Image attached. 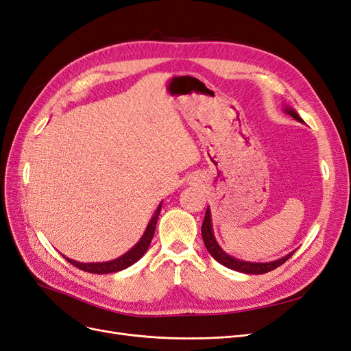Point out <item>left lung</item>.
I'll return each mask as SVG.
<instances>
[{"instance_id": "1", "label": "left lung", "mask_w": 351, "mask_h": 351, "mask_svg": "<svg viewBox=\"0 0 351 351\" xmlns=\"http://www.w3.org/2000/svg\"><path fill=\"white\" fill-rule=\"evenodd\" d=\"M284 111L287 114H290L294 120L304 123L300 115L297 114L293 108L290 107H284ZM202 239H204L205 243V247L208 249L209 254L212 258H214L217 262H219L221 265H224V267L232 269V271H237V272H243V274H267L269 271H274L275 268L281 267V265L289 261L293 256V252H290L289 254H285V256L277 259V261H272V262H247V261H241L237 259L234 256H231V254L226 253L224 250L221 249V246L218 244L215 236H214V230H212V219H210V209L209 206L206 208V214H205V219H204V224H202Z\"/></svg>"}]
</instances>
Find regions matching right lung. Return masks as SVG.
<instances>
[{
	"label": "right lung",
	"instance_id": "1",
	"mask_svg": "<svg viewBox=\"0 0 351 351\" xmlns=\"http://www.w3.org/2000/svg\"><path fill=\"white\" fill-rule=\"evenodd\" d=\"M161 206H162V204L158 205L155 214L152 215L149 224H147L141 240L137 241L129 252H125L123 256L112 259V261H108V262H90V263H83V262L73 261L70 258H66L64 254H62V258H66V261L70 262L71 265H74L76 268H79L84 272H90V274H112V272H119V271H123L125 268L132 267V265L139 261L146 253V250L149 249V244H151L152 237L155 234V227H156L159 212H161Z\"/></svg>",
	"mask_w": 351,
	"mask_h": 351
}]
</instances>
